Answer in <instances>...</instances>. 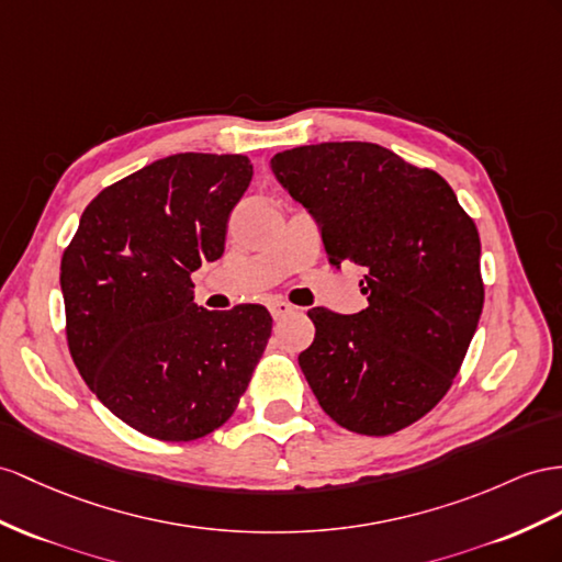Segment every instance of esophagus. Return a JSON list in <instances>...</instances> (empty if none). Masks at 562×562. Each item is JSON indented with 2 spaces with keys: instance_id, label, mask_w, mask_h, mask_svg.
<instances>
[{
  "instance_id": "1",
  "label": "esophagus",
  "mask_w": 562,
  "mask_h": 562,
  "mask_svg": "<svg viewBox=\"0 0 562 562\" xmlns=\"http://www.w3.org/2000/svg\"><path fill=\"white\" fill-rule=\"evenodd\" d=\"M268 308H270V315H272V318H276V321L286 318V315H290V313L294 311V306H292V304H286V301H282V299L270 301Z\"/></svg>"
}]
</instances>
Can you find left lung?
Segmentation results:
<instances>
[{
    "label": "left lung",
    "instance_id": "8db88e82",
    "mask_svg": "<svg viewBox=\"0 0 562 562\" xmlns=\"http://www.w3.org/2000/svg\"><path fill=\"white\" fill-rule=\"evenodd\" d=\"M270 164L318 221L329 263L366 268V311H308L315 339L299 366L321 408L368 437L418 423L451 390L480 323L477 225L439 172L380 144H308Z\"/></svg>",
    "mask_w": 562,
    "mask_h": 562
}]
</instances>
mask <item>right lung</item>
<instances>
[{
    "instance_id": "obj_1",
    "label": "right lung",
    "mask_w": 562,
    "mask_h": 562,
    "mask_svg": "<svg viewBox=\"0 0 562 562\" xmlns=\"http://www.w3.org/2000/svg\"><path fill=\"white\" fill-rule=\"evenodd\" d=\"M254 166L241 154H172L99 192L61 256L66 339L94 396L161 441L229 420L270 339L258 304L206 311L192 272L225 251Z\"/></svg>"
}]
</instances>
